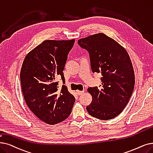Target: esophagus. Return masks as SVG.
<instances>
[{"instance_id": "1", "label": "esophagus", "mask_w": 153, "mask_h": 153, "mask_svg": "<svg viewBox=\"0 0 153 153\" xmlns=\"http://www.w3.org/2000/svg\"><path fill=\"white\" fill-rule=\"evenodd\" d=\"M77 95H81L84 92V91H76Z\"/></svg>"}]
</instances>
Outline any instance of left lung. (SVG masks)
<instances>
[{"label":"left lung","mask_w":153,"mask_h":153,"mask_svg":"<svg viewBox=\"0 0 153 153\" xmlns=\"http://www.w3.org/2000/svg\"><path fill=\"white\" fill-rule=\"evenodd\" d=\"M78 44L89 52L92 71L102 75L100 89H88L92 101L86 109L101 120L113 119L127 105L134 87V72L128 53L103 33L79 39Z\"/></svg>","instance_id":"8db88e82"}]
</instances>
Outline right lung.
I'll list each match as a JSON object with an SVG mask.
<instances>
[{
  "instance_id": "1",
  "label": "right lung",
  "mask_w": 153,
  "mask_h": 153,
  "mask_svg": "<svg viewBox=\"0 0 153 153\" xmlns=\"http://www.w3.org/2000/svg\"><path fill=\"white\" fill-rule=\"evenodd\" d=\"M75 39L46 40L25 56L21 70V88L29 108L39 119L54 125L67 119L76 99L63 85L59 90L56 77L63 74Z\"/></svg>"
}]
</instances>
